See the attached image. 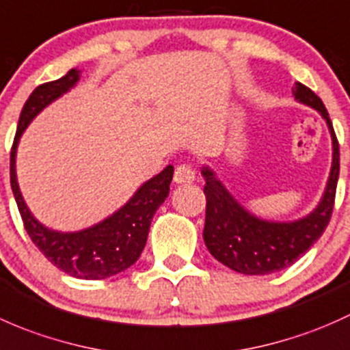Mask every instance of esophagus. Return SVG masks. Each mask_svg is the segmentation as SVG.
Segmentation results:
<instances>
[{
	"label": "esophagus",
	"mask_w": 350,
	"mask_h": 350,
	"mask_svg": "<svg viewBox=\"0 0 350 350\" xmlns=\"http://www.w3.org/2000/svg\"><path fill=\"white\" fill-rule=\"evenodd\" d=\"M174 180L176 183H180V185H183V183H192L196 180V170L190 165H180V167H176Z\"/></svg>",
	"instance_id": "1"
}]
</instances>
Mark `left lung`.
<instances>
[{"instance_id":"1","label":"left lung","mask_w":350,"mask_h":350,"mask_svg":"<svg viewBox=\"0 0 350 350\" xmlns=\"http://www.w3.org/2000/svg\"><path fill=\"white\" fill-rule=\"evenodd\" d=\"M293 96L298 103L319 111L332 138V167L325 190L317 207L305 217L290 222L256 217L232 197L211 167H202L205 180L204 241L219 262L243 275H269L293 265L320 239L332 215L338 180V142L322 99L297 82Z\"/></svg>"}]
</instances>
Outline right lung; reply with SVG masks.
<instances>
[{
  "label": "right lung",
  "instance_id": "add662e5",
  "mask_svg": "<svg viewBox=\"0 0 350 350\" xmlns=\"http://www.w3.org/2000/svg\"><path fill=\"white\" fill-rule=\"evenodd\" d=\"M81 70L70 68L64 77L38 85L25 103L14 135L10 157V180L25 229L35 246L52 265L67 275L81 280H104L124 271L138 261L151 219L170 192L174 167L168 165L158 175L143 183L135 196L114 214L88 229L62 232L53 230L35 219L20 192L16 178V150L21 135L49 104L75 88Z\"/></svg>",
  "mask_w": 350,
  "mask_h": 350
}]
</instances>
